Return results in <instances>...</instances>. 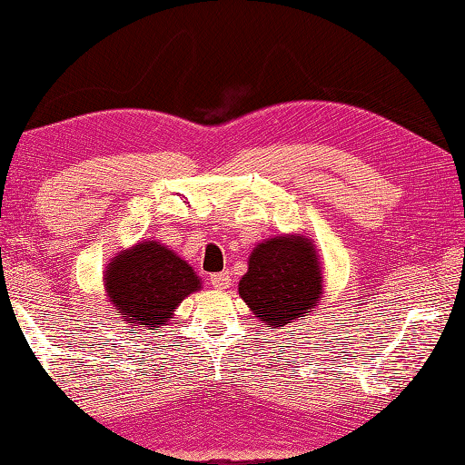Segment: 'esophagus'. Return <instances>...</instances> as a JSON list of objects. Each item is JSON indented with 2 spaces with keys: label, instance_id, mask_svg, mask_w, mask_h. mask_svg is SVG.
<instances>
[{
  "label": "esophagus",
  "instance_id": "34e87169",
  "mask_svg": "<svg viewBox=\"0 0 465 465\" xmlns=\"http://www.w3.org/2000/svg\"><path fill=\"white\" fill-rule=\"evenodd\" d=\"M210 283H213L214 289H218V292H224V289H229L232 279H231V273L229 271H223V273H214L210 275Z\"/></svg>",
  "mask_w": 465,
  "mask_h": 465
}]
</instances>
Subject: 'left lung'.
<instances>
[{"label": "left lung", "instance_id": "obj_1", "mask_svg": "<svg viewBox=\"0 0 465 465\" xmlns=\"http://www.w3.org/2000/svg\"><path fill=\"white\" fill-rule=\"evenodd\" d=\"M318 251L305 236L285 234L259 242L239 293L267 328L292 326L313 312L323 293Z\"/></svg>", "mask_w": 465, "mask_h": 465}]
</instances>
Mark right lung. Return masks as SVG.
Segmentation results:
<instances>
[{
  "label": "right lung",
  "instance_id": "obj_1",
  "mask_svg": "<svg viewBox=\"0 0 465 465\" xmlns=\"http://www.w3.org/2000/svg\"><path fill=\"white\" fill-rule=\"evenodd\" d=\"M104 287L121 323L157 330L182 300L198 292L200 279L176 252L157 241H143L111 259Z\"/></svg>",
  "mask_w": 465,
  "mask_h": 465
}]
</instances>
